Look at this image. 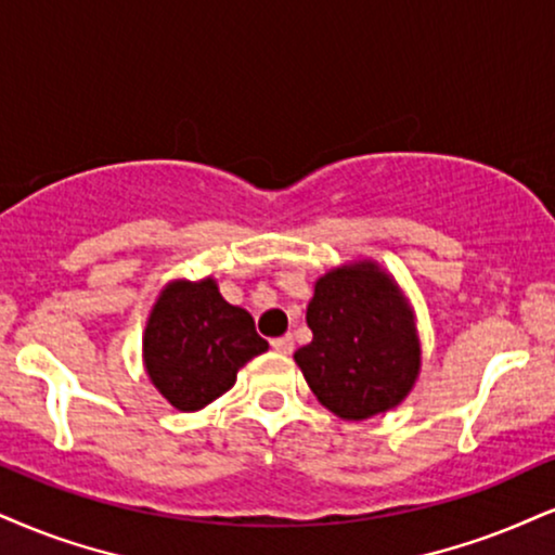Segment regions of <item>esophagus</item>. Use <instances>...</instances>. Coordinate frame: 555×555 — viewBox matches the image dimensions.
Returning a JSON list of instances; mask_svg holds the SVG:
<instances>
[{"instance_id": "1", "label": "esophagus", "mask_w": 555, "mask_h": 555, "mask_svg": "<svg viewBox=\"0 0 555 555\" xmlns=\"http://www.w3.org/2000/svg\"><path fill=\"white\" fill-rule=\"evenodd\" d=\"M293 345H296V341H293V334H285V337L272 339V350L280 352V354H291Z\"/></svg>"}]
</instances>
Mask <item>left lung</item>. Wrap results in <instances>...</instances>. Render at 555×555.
Returning a JSON list of instances; mask_svg holds the SVG:
<instances>
[{"label":"left lung","instance_id":"1","mask_svg":"<svg viewBox=\"0 0 555 555\" xmlns=\"http://www.w3.org/2000/svg\"><path fill=\"white\" fill-rule=\"evenodd\" d=\"M306 321L313 339L293 358L330 412L360 422L406 399L422 354L414 313L378 264H341L319 278Z\"/></svg>","mask_w":555,"mask_h":555}]
</instances>
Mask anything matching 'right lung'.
<instances>
[{
  "mask_svg": "<svg viewBox=\"0 0 555 555\" xmlns=\"http://www.w3.org/2000/svg\"><path fill=\"white\" fill-rule=\"evenodd\" d=\"M264 350L255 319L225 304L214 278L169 283L143 332L149 378L180 412H197L223 396L238 367Z\"/></svg>",
  "mask_w": 555,
  "mask_h": 555,
  "instance_id": "right-lung-1",
  "label": "right lung"
}]
</instances>
